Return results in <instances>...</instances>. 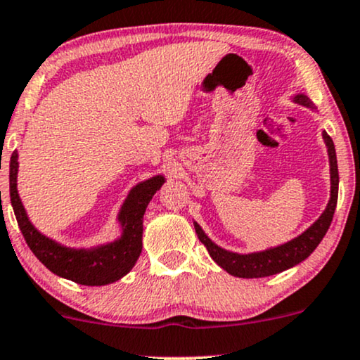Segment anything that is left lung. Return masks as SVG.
<instances>
[{
	"label": "left lung",
	"mask_w": 360,
	"mask_h": 360,
	"mask_svg": "<svg viewBox=\"0 0 360 360\" xmlns=\"http://www.w3.org/2000/svg\"><path fill=\"white\" fill-rule=\"evenodd\" d=\"M293 102L300 103V105L309 107L310 110H317V107L311 103V101L304 94L293 95ZM323 142L327 146L328 154V166H330V199H328L323 213L305 229L302 235L287 241V243L271 246L263 251H253V253H236V251L224 250L218 246L211 240L210 236L202 231V228L194 221V229L196 235L202 245L206 246L210 257L218 263L223 270H226L229 275L238 276V278H263V276H270L281 274V271L288 270V268L298 265L309 258L311 251L317 248L322 238L326 236L328 226H330L333 213H335L337 206V194H339V169H337V155L335 146H333L332 139L328 134L322 132Z\"/></svg>",
	"instance_id": "left-lung-1"
}]
</instances>
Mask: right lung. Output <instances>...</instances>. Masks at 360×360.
<instances>
[{
	"label": "right lung",
	"mask_w": 360,
	"mask_h": 360,
	"mask_svg": "<svg viewBox=\"0 0 360 360\" xmlns=\"http://www.w3.org/2000/svg\"><path fill=\"white\" fill-rule=\"evenodd\" d=\"M166 181L162 174L153 176L134 186L120 206L117 221L120 236L114 241L92 248H72L51 240L38 231L30 221L27 210L18 194V153L10 161V198L16 221L34 257L62 278L72 280L86 287H101L120 280L136 265L142 251V218L146 207L158 189Z\"/></svg>",
	"instance_id": "add662e5"
}]
</instances>
